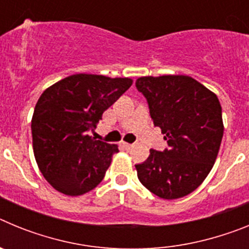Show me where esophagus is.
<instances>
[{
    "mask_svg": "<svg viewBox=\"0 0 249 249\" xmlns=\"http://www.w3.org/2000/svg\"><path fill=\"white\" fill-rule=\"evenodd\" d=\"M122 146L124 147V148H126V149H131L132 147H133V144H131V143H126V142H123Z\"/></svg>",
    "mask_w": 249,
    "mask_h": 249,
    "instance_id": "1",
    "label": "esophagus"
}]
</instances>
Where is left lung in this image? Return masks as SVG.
I'll list each match as a JSON object with an SVG mask.
<instances>
[{
    "label": "left lung",
    "instance_id": "1",
    "mask_svg": "<svg viewBox=\"0 0 249 249\" xmlns=\"http://www.w3.org/2000/svg\"><path fill=\"white\" fill-rule=\"evenodd\" d=\"M136 87L168 144L162 152L151 149L148 158L136 164L138 179L160 198L190 195L206 179L218 155L224 129L218 98L182 74L141 77Z\"/></svg>",
    "mask_w": 249,
    "mask_h": 249
}]
</instances>
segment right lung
I'll return each instance as SVG.
<instances>
[{"mask_svg":"<svg viewBox=\"0 0 249 249\" xmlns=\"http://www.w3.org/2000/svg\"><path fill=\"white\" fill-rule=\"evenodd\" d=\"M131 85L126 77L78 73L41 94L31 123L32 143L39 171L54 190L81 196L101 183L118 147L89 133Z\"/></svg>","mask_w":249,"mask_h":249,"instance_id":"right-lung-1","label":"right lung"}]
</instances>
